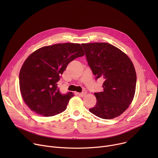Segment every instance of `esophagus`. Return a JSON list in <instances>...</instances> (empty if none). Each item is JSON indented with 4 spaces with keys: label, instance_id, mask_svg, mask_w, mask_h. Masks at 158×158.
<instances>
[{
    "label": "esophagus",
    "instance_id": "esophagus-1",
    "mask_svg": "<svg viewBox=\"0 0 158 158\" xmlns=\"http://www.w3.org/2000/svg\"><path fill=\"white\" fill-rule=\"evenodd\" d=\"M86 91H83V92H81V93H78L77 94L79 95H80V96H81V97H84V96H85L86 95Z\"/></svg>",
    "mask_w": 158,
    "mask_h": 158
}]
</instances>
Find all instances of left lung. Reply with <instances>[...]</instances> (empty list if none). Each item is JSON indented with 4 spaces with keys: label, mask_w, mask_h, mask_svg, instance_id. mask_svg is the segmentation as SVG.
<instances>
[{
    "label": "left lung",
    "mask_w": 158,
    "mask_h": 158,
    "mask_svg": "<svg viewBox=\"0 0 158 158\" xmlns=\"http://www.w3.org/2000/svg\"><path fill=\"white\" fill-rule=\"evenodd\" d=\"M95 79L104 78L103 92L95 93L96 105L89 109L97 117L112 119L125 111L135 94L136 73L130 58L107 43L82 44Z\"/></svg>",
    "instance_id": "8db88e82"
}]
</instances>
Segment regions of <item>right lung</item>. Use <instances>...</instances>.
Here are the masks:
<instances>
[{
	"mask_svg": "<svg viewBox=\"0 0 158 158\" xmlns=\"http://www.w3.org/2000/svg\"><path fill=\"white\" fill-rule=\"evenodd\" d=\"M85 52L78 44H58L41 47L23 63L19 74L22 98L37 114L52 117L64 111L72 92L61 94L57 82L67 65Z\"/></svg>",
	"mask_w": 158,
	"mask_h": 158,
	"instance_id": "right-lung-1",
	"label": "right lung"
}]
</instances>
